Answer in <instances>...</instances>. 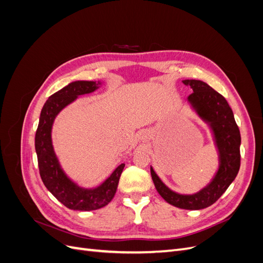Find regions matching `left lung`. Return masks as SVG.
Listing matches in <instances>:
<instances>
[{
    "label": "left lung",
    "mask_w": 263,
    "mask_h": 263,
    "mask_svg": "<svg viewBox=\"0 0 263 263\" xmlns=\"http://www.w3.org/2000/svg\"><path fill=\"white\" fill-rule=\"evenodd\" d=\"M193 93L190 103L196 114L209 125L218 153V170L208 185L194 194H180L166 186L150 166L158 193L165 202L183 210H202L216 202L237 177L240 168V132L232 108L221 94L203 81L183 80Z\"/></svg>",
    "instance_id": "1"
}]
</instances>
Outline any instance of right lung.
Masks as SVG:
<instances>
[{
	"label": "right lung",
	"instance_id": "add662e5",
	"mask_svg": "<svg viewBox=\"0 0 263 263\" xmlns=\"http://www.w3.org/2000/svg\"><path fill=\"white\" fill-rule=\"evenodd\" d=\"M100 81H74L52 94L42 109L35 136L39 173L47 190L66 208L74 211H94L106 206L114 197L125 163L119 164L101 185L86 189L78 185L61 168L53 150L51 130L54 118L78 97L98 90Z\"/></svg>",
	"mask_w": 263,
	"mask_h": 263
}]
</instances>
